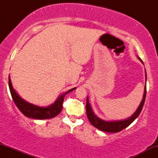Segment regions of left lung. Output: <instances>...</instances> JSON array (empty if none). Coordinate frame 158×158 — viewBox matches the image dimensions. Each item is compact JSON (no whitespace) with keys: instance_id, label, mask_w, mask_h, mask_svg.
<instances>
[{"instance_id":"obj_1","label":"left lung","mask_w":158,"mask_h":158,"mask_svg":"<svg viewBox=\"0 0 158 158\" xmlns=\"http://www.w3.org/2000/svg\"><path fill=\"white\" fill-rule=\"evenodd\" d=\"M137 59H139L141 62L143 63V61L141 60L140 58L137 56ZM146 72V70H145ZM146 85H145L144 88V94H143V99L141 101L140 104L136 111L130 117L128 118L122 119V120H115V121H106L104 119L99 118L97 117L95 114H94L93 109H92L91 106L89 102V99L87 97V102H86V114L87 117H88V119L94 127L98 128L99 130L102 131L106 132H110V133H117L122 130L126 128V127L129 126L131 123H132L135 121V119L137 118V117L140 114L141 110L143 109V105L145 102V99H146Z\"/></svg>"}]
</instances>
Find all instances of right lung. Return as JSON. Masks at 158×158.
Here are the masks:
<instances>
[{
  "instance_id": "right-lung-1",
  "label": "right lung",
  "mask_w": 158,
  "mask_h": 158,
  "mask_svg": "<svg viewBox=\"0 0 158 158\" xmlns=\"http://www.w3.org/2000/svg\"><path fill=\"white\" fill-rule=\"evenodd\" d=\"M9 87H10V90L12 99H13L15 106L20 110V111L27 117L36 119H47L56 117L62 110V104L64 102L65 95L77 88H73L61 94L55 102L50 106L47 107H41L27 102L26 100H24L20 97L19 94L15 91V90L12 87L10 76H9Z\"/></svg>"
}]
</instances>
